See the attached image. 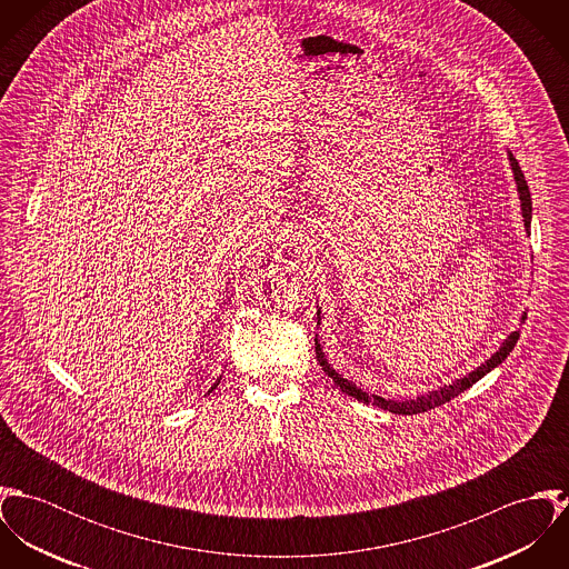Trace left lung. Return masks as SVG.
Returning a JSON list of instances; mask_svg holds the SVG:
<instances>
[{"mask_svg": "<svg viewBox=\"0 0 569 569\" xmlns=\"http://www.w3.org/2000/svg\"><path fill=\"white\" fill-rule=\"evenodd\" d=\"M508 158H510V166H512V172H515V181H517V190H519V199H521V214H523V223H526V230H528V228H530V219H532L530 188H528V183H526V177H523V172H521V168H519V162L512 158V153H508ZM318 316H320V313H318ZM517 339H519V330L510 332L508 339L501 343V348H499L490 359H487L480 368H476L473 372H469L467 377H462V379L453 381L451 386H445V388H440V390H436V392H429V395H422V397H416V399H409V401H386V399H381V397H377V395H366V392H363L361 388H357L352 381H348V379H343L341 375H337V372L330 368V363L326 361L325 352H322V348H320L318 337H316V357H318L322 370L332 379V383H335L341 392H346L348 397H352V399H357V401H363V403H368V406L390 409V411H395V413H420V411H427V409H433V407L445 406L447 401L456 399L460 392H465V390H469L473 383H478L485 375H488L492 368H497V366L510 355V350L515 348Z\"/></svg>", "mask_w": 569, "mask_h": 569, "instance_id": "8db88e82", "label": "left lung"}]
</instances>
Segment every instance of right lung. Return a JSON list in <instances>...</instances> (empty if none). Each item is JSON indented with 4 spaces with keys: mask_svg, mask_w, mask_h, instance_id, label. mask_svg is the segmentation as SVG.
Segmentation results:
<instances>
[{
    "mask_svg": "<svg viewBox=\"0 0 569 569\" xmlns=\"http://www.w3.org/2000/svg\"><path fill=\"white\" fill-rule=\"evenodd\" d=\"M217 386H219V383H214V388H217ZM214 388H212V390H214ZM212 390H210V392H212Z\"/></svg>",
    "mask_w": 569,
    "mask_h": 569,
    "instance_id": "obj_1",
    "label": "right lung"
}]
</instances>
